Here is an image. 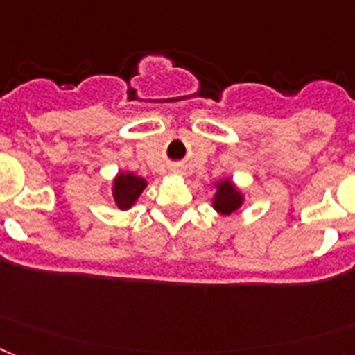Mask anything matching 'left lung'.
Wrapping results in <instances>:
<instances>
[{
    "mask_svg": "<svg viewBox=\"0 0 355 355\" xmlns=\"http://www.w3.org/2000/svg\"><path fill=\"white\" fill-rule=\"evenodd\" d=\"M242 205V195L234 189L229 180L218 184V191L214 195V209L223 214H231Z\"/></svg>",
    "mask_w": 355,
    "mask_h": 355,
    "instance_id": "1",
    "label": "left lung"
}]
</instances>
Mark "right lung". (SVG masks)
Returning <instances> with one entry per match:
<instances>
[{"instance_id": "right-lung-1", "label": "right lung", "mask_w": 355, "mask_h": 355, "mask_svg": "<svg viewBox=\"0 0 355 355\" xmlns=\"http://www.w3.org/2000/svg\"><path fill=\"white\" fill-rule=\"evenodd\" d=\"M144 187V178L135 177L133 173H121L115 178V184H113V198H115L121 209H128L139 198Z\"/></svg>"}]
</instances>
